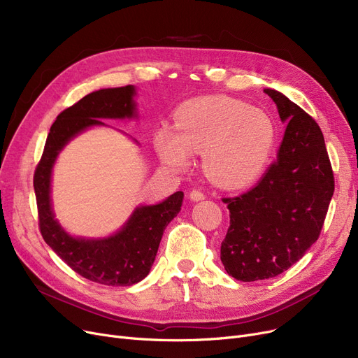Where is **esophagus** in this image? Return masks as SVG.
Segmentation results:
<instances>
[{
    "instance_id": "34e87169",
    "label": "esophagus",
    "mask_w": 358,
    "mask_h": 358,
    "mask_svg": "<svg viewBox=\"0 0 358 358\" xmlns=\"http://www.w3.org/2000/svg\"><path fill=\"white\" fill-rule=\"evenodd\" d=\"M189 196H190V199H192L193 201H200V200L204 199V194H203L200 190H192Z\"/></svg>"
}]
</instances>
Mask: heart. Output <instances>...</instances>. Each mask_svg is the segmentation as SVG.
<instances>
[{
    "label": "heart",
    "mask_w": 358,
    "mask_h": 358,
    "mask_svg": "<svg viewBox=\"0 0 358 358\" xmlns=\"http://www.w3.org/2000/svg\"><path fill=\"white\" fill-rule=\"evenodd\" d=\"M277 127L267 111L247 103L210 96L193 99L174 113V129L162 126L154 136L159 159L177 171L201 154L204 173L227 190L245 189L267 169Z\"/></svg>",
    "instance_id": "heart-1"
}]
</instances>
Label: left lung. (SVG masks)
I'll use <instances>...</instances> for the list:
<instances>
[{
	"label": "left lung",
	"mask_w": 358,
	"mask_h": 358,
	"mask_svg": "<svg viewBox=\"0 0 358 358\" xmlns=\"http://www.w3.org/2000/svg\"><path fill=\"white\" fill-rule=\"evenodd\" d=\"M264 92L287 123L277 159L254 189L223 199L231 224L220 259L241 281L275 277L302 258L322 231L335 187L321 127L285 94Z\"/></svg>",
	"instance_id": "obj_1"
}]
</instances>
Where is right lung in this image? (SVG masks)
Instances as JSON below:
<instances>
[{
    "label": "right lung",
    "mask_w": 358,
    "mask_h": 358,
    "mask_svg": "<svg viewBox=\"0 0 358 358\" xmlns=\"http://www.w3.org/2000/svg\"><path fill=\"white\" fill-rule=\"evenodd\" d=\"M134 85L94 91L56 117L43 155L34 171L33 185L39 212V228L48 245L80 275L104 286H131L152 267L166 224L181 210L182 192L158 204L139 206L123 228L107 238L71 236L55 219L50 200L52 169L64 146L103 119L136 117Z\"/></svg>",
    "instance_id": "right-lung-1"
}]
</instances>
